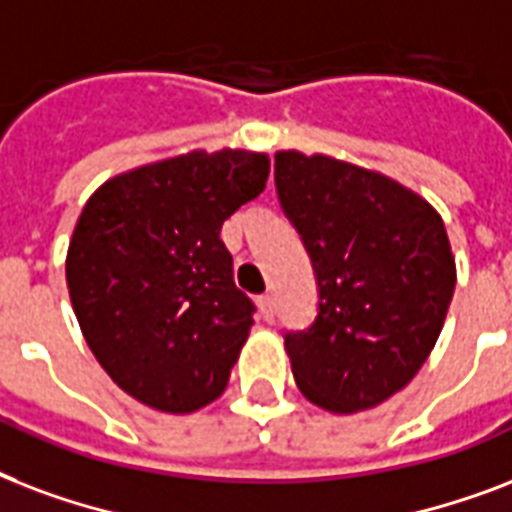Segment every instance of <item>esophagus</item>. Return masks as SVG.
Wrapping results in <instances>:
<instances>
[{"label":"esophagus","instance_id":"34e87169","mask_svg":"<svg viewBox=\"0 0 512 512\" xmlns=\"http://www.w3.org/2000/svg\"><path fill=\"white\" fill-rule=\"evenodd\" d=\"M259 307H261V315H264V320H267V323H275V299H272L269 293L259 296Z\"/></svg>","mask_w":512,"mask_h":512}]
</instances>
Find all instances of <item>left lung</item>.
Returning <instances> with one entry per match:
<instances>
[{
	"mask_svg": "<svg viewBox=\"0 0 512 512\" xmlns=\"http://www.w3.org/2000/svg\"><path fill=\"white\" fill-rule=\"evenodd\" d=\"M285 219L310 253L318 315L285 334L315 406L352 414L403 390L438 342L457 269L441 216L392 178L323 154H275Z\"/></svg>",
	"mask_w": 512,
	"mask_h": 512,
	"instance_id": "left-lung-1",
	"label": "left lung"
}]
</instances>
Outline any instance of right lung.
<instances>
[{"mask_svg": "<svg viewBox=\"0 0 512 512\" xmlns=\"http://www.w3.org/2000/svg\"><path fill=\"white\" fill-rule=\"evenodd\" d=\"M267 154L189 152L106 181L66 256L79 328L146 406L189 414L224 392L253 326L221 227L267 186Z\"/></svg>", "mask_w": 512, "mask_h": 512, "instance_id": "1", "label": "right lung"}]
</instances>
